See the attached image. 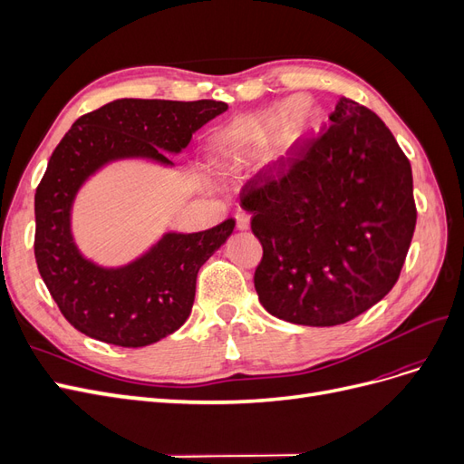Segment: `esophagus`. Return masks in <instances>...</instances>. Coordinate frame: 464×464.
Here are the masks:
<instances>
[{"label":"esophagus","instance_id":"1","mask_svg":"<svg viewBox=\"0 0 464 464\" xmlns=\"http://www.w3.org/2000/svg\"><path fill=\"white\" fill-rule=\"evenodd\" d=\"M236 227H237V230L249 228V215L246 213V210H237L236 213Z\"/></svg>","mask_w":464,"mask_h":464}]
</instances>
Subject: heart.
Wrapping results in <instances>:
<instances>
[{
	"label": "heart",
	"mask_w": 464,
	"mask_h": 464,
	"mask_svg": "<svg viewBox=\"0 0 464 464\" xmlns=\"http://www.w3.org/2000/svg\"><path fill=\"white\" fill-rule=\"evenodd\" d=\"M298 106L300 102L290 101L269 118L234 125L227 139H224V147L220 149L222 166L236 170V168L244 166L246 160L254 157V154L269 149L275 139L288 128V121Z\"/></svg>",
	"instance_id": "b5f03b06"
}]
</instances>
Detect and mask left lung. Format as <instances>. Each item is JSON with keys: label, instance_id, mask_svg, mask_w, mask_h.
<instances>
[{"label": "left lung", "instance_id": "left-lung-1", "mask_svg": "<svg viewBox=\"0 0 464 464\" xmlns=\"http://www.w3.org/2000/svg\"><path fill=\"white\" fill-rule=\"evenodd\" d=\"M331 125L249 179L259 302L310 327L358 317L395 286L416 227L412 168L387 125L341 98Z\"/></svg>", "mask_w": 464, "mask_h": 464}]
</instances>
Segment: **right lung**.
<instances>
[{
  "instance_id": "obj_1",
  "label": "right lung",
  "mask_w": 464,
  "mask_h": 464,
  "mask_svg": "<svg viewBox=\"0 0 464 464\" xmlns=\"http://www.w3.org/2000/svg\"><path fill=\"white\" fill-rule=\"evenodd\" d=\"M228 110L217 101L121 98L81 116L53 149L34 195V257L63 317L106 344L139 348L184 325L201 265L228 240L236 222L203 232H166L143 256L102 266L81 254L72 232L79 189L101 168L125 159L174 166L191 135Z\"/></svg>"
}]
</instances>
